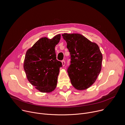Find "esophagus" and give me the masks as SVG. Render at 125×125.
Returning <instances> with one entry per match:
<instances>
[{"mask_svg":"<svg viewBox=\"0 0 125 125\" xmlns=\"http://www.w3.org/2000/svg\"><path fill=\"white\" fill-rule=\"evenodd\" d=\"M61 62H62V65H63V66H65V60H62V61H61Z\"/></svg>","mask_w":125,"mask_h":125,"instance_id":"1","label":"esophagus"}]
</instances>
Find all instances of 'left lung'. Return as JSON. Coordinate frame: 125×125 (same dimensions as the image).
Instances as JSON below:
<instances>
[{
    "mask_svg": "<svg viewBox=\"0 0 125 125\" xmlns=\"http://www.w3.org/2000/svg\"><path fill=\"white\" fill-rule=\"evenodd\" d=\"M70 54L67 72L73 86L78 90L90 87L101 70L102 55L97 44L79 33L62 34Z\"/></svg>",
    "mask_w": 125,
    "mask_h": 125,
    "instance_id": "8db88e82",
    "label": "left lung"
}]
</instances>
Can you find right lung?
I'll return each mask as SVG.
<instances>
[{
    "label": "right lung",
    "mask_w": 125,
    "mask_h": 125,
    "mask_svg": "<svg viewBox=\"0 0 125 125\" xmlns=\"http://www.w3.org/2000/svg\"><path fill=\"white\" fill-rule=\"evenodd\" d=\"M61 35L52 39L42 38L26 52L24 69L29 82L42 93H50L57 86L61 62L56 59L55 47Z\"/></svg>",
    "instance_id": "add662e5"
}]
</instances>
